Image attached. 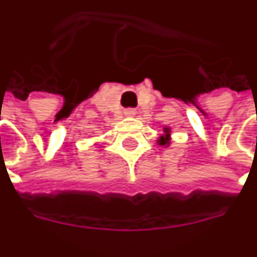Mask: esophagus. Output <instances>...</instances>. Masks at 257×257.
I'll use <instances>...</instances> for the list:
<instances>
[{
	"instance_id": "34e87169",
	"label": "esophagus",
	"mask_w": 257,
	"mask_h": 257,
	"mask_svg": "<svg viewBox=\"0 0 257 257\" xmlns=\"http://www.w3.org/2000/svg\"><path fill=\"white\" fill-rule=\"evenodd\" d=\"M126 116H135L136 115V111L132 110V108H128V110H125V112H123Z\"/></svg>"
}]
</instances>
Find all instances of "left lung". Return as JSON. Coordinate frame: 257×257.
I'll list each match as a JSON object with an SVG mask.
<instances>
[{
    "instance_id": "obj_1",
    "label": "left lung",
    "mask_w": 257,
    "mask_h": 257,
    "mask_svg": "<svg viewBox=\"0 0 257 257\" xmlns=\"http://www.w3.org/2000/svg\"><path fill=\"white\" fill-rule=\"evenodd\" d=\"M157 145L164 147H168L171 145V128L170 126H167V125L163 126V135H160L157 138Z\"/></svg>"
}]
</instances>
